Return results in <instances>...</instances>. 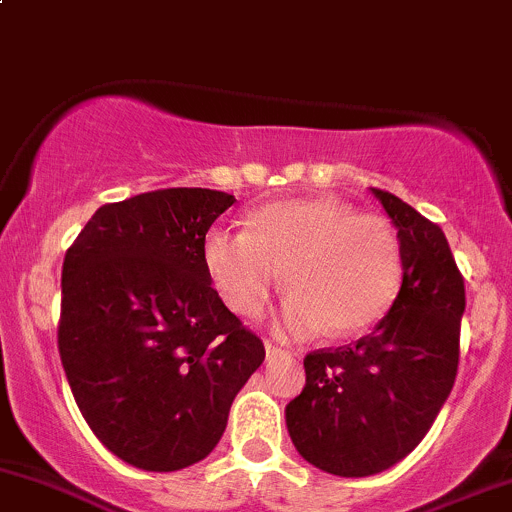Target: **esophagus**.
I'll list each match as a JSON object with an SVG mask.
<instances>
[{
  "instance_id": "1",
  "label": "esophagus",
  "mask_w": 512,
  "mask_h": 512,
  "mask_svg": "<svg viewBox=\"0 0 512 512\" xmlns=\"http://www.w3.org/2000/svg\"><path fill=\"white\" fill-rule=\"evenodd\" d=\"M286 355H288V350L273 345V342H266V357H268V360H273V357H286Z\"/></svg>"
}]
</instances>
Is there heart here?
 Instances as JSON below:
<instances>
[{
	"label": "heart",
	"instance_id": "heart-1",
	"mask_svg": "<svg viewBox=\"0 0 512 512\" xmlns=\"http://www.w3.org/2000/svg\"><path fill=\"white\" fill-rule=\"evenodd\" d=\"M204 266L224 303L241 318L263 313L286 286L278 330L288 337L367 333L402 291V241L387 219L357 214L337 199H281L251 212L249 231L214 226Z\"/></svg>",
	"mask_w": 512,
	"mask_h": 512
}]
</instances>
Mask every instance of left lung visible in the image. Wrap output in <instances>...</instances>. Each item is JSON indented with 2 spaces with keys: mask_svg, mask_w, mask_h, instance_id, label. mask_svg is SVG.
Segmentation results:
<instances>
[{
  "mask_svg": "<svg viewBox=\"0 0 512 512\" xmlns=\"http://www.w3.org/2000/svg\"><path fill=\"white\" fill-rule=\"evenodd\" d=\"M397 226L402 291L370 335L305 355V387L286 407L300 456L342 478L387 471L416 449L458 372L463 276L439 224L372 189Z\"/></svg>",
  "mask_w": 512,
  "mask_h": 512,
  "instance_id": "8db88e82",
  "label": "left lung"
}]
</instances>
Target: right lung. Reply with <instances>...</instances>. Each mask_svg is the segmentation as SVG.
Returning a JSON list of instances; mask_svg holds the SVG:
<instances>
[{
    "label": "right lung",
    "instance_id": "1",
    "mask_svg": "<svg viewBox=\"0 0 512 512\" xmlns=\"http://www.w3.org/2000/svg\"><path fill=\"white\" fill-rule=\"evenodd\" d=\"M234 202L170 187L103 204L63 258L59 355L73 399L100 444L142 471L209 456L266 357L202 258Z\"/></svg>",
    "mask_w": 512,
    "mask_h": 512
}]
</instances>
